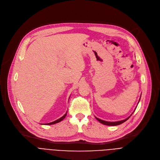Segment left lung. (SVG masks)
I'll use <instances>...</instances> for the list:
<instances>
[{"instance_id":"1","label":"left lung","mask_w":160,"mask_h":160,"mask_svg":"<svg viewBox=\"0 0 160 160\" xmlns=\"http://www.w3.org/2000/svg\"><path fill=\"white\" fill-rule=\"evenodd\" d=\"M140 99H139V101H140ZM139 101H138V103H139ZM136 108H137V107H136ZM135 108V109H136ZM135 110H134V112H135ZM133 113H132V114H133ZM132 115H131L129 117H128V118H126V119H124V120H122V121H116V122H108V121H103V120H101V119H98V118H96V119L99 122H101V124H105V125H107V126H118V125H119V124H121L122 123H123V122H124L125 121H126L131 116H132Z\"/></svg>"}]
</instances>
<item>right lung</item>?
I'll list each match as a JSON object with an SVG mask.
<instances>
[{"label":"right lung","mask_w":160,"mask_h":160,"mask_svg":"<svg viewBox=\"0 0 160 160\" xmlns=\"http://www.w3.org/2000/svg\"><path fill=\"white\" fill-rule=\"evenodd\" d=\"M67 113H68V112H66V113L62 116V117H61V118H59V119H57V120H56V121H53V122H50V123H46V124H45V125H51V124H56V123H58V122H61V121H62V120L66 118V115H67Z\"/></svg>","instance_id":"1"}]
</instances>
